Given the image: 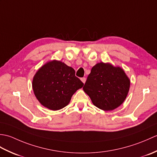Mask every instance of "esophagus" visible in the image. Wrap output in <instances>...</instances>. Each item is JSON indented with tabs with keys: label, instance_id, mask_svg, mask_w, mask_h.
Masks as SVG:
<instances>
[{
	"label": "esophagus",
	"instance_id": "34e87169",
	"mask_svg": "<svg viewBox=\"0 0 157 157\" xmlns=\"http://www.w3.org/2000/svg\"><path fill=\"white\" fill-rule=\"evenodd\" d=\"M81 80L83 83H84V84H85V82L86 81V78H81Z\"/></svg>",
	"mask_w": 157,
	"mask_h": 157
}]
</instances>
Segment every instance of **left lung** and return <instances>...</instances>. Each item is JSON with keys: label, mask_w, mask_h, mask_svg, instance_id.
I'll return each mask as SVG.
<instances>
[{"label": "left lung", "mask_w": 157, "mask_h": 157, "mask_svg": "<svg viewBox=\"0 0 157 157\" xmlns=\"http://www.w3.org/2000/svg\"><path fill=\"white\" fill-rule=\"evenodd\" d=\"M129 86L130 80L123 69L101 62L92 68L83 90L96 107L112 111L124 102Z\"/></svg>", "instance_id": "8db88e82"}]
</instances>
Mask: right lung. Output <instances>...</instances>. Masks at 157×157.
<instances>
[{
    "label": "right lung",
    "mask_w": 157,
    "mask_h": 157,
    "mask_svg": "<svg viewBox=\"0 0 157 157\" xmlns=\"http://www.w3.org/2000/svg\"><path fill=\"white\" fill-rule=\"evenodd\" d=\"M75 73L74 69L61 61L53 60L46 63L33 78L32 88L36 98L52 111L64 108L73 94L84 86Z\"/></svg>",
    "instance_id": "right-lung-1"
}]
</instances>
